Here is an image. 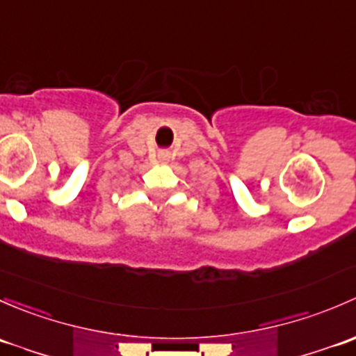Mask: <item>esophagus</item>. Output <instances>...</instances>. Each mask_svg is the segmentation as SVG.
I'll return each instance as SVG.
<instances>
[{"label": "esophagus", "instance_id": "34e87169", "mask_svg": "<svg viewBox=\"0 0 356 356\" xmlns=\"http://www.w3.org/2000/svg\"><path fill=\"white\" fill-rule=\"evenodd\" d=\"M159 159L164 161V159H166V156H164V154H163V156H159Z\"/></svg>", "mask_w": 356, "mask_h": 356}]
</instances>
